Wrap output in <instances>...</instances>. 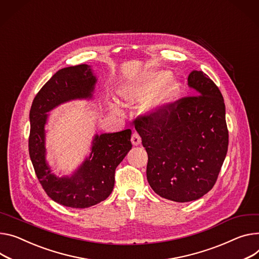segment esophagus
Masks as SVG:
<instances>
[{
	"mask_svg": "<svg viewBox=\"0 0 259 259\" xmlns=\"http://www.w3.org/2000/svg\"><path fill=\"white\" fill-rule=\"evenodd\" d=\"M132 143L134 146H138L141 144V137L139 136L138 133H134L132 136Z\"/></svg>",
	"mask_w": 259,
	"mask_h": 259,
	"instance_id": "obj_1",
	"label": "esophagus"
}]
</instances>
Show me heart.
I'll list each match as a JSON object with an SVG mask.
<instances>
[{
	"label": "heart",
	"mask_w": 259,
	"mask_h": 259,
	"mask_svg": "<svg viewBox=\"0 0 259 259\" xmlns=\"http://www.w3.org/2000/svg\"><path fill=\"white\" fill-rule=\"evenodd\" d=\"M183 90V83L176 76H169L167 70H152L140 78L121 84L117 92L125 104H140L154 96L145 108L147 115H157L173 105ZM112 110L120 113L117 106Z\"/></svg>",
	"instance_id": "1"
}]
</instances>
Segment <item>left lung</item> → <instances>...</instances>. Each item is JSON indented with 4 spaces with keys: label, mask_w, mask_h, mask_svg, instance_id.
<instances>
[{
    "label": "left lung",
    "mask_w": 259,
    "mask_h": 259,
    "mask_svg": "<svg viewBox=\"0 0 259 259\" xmlns=\"http://www.w3.org/2000/svg\"><path fill=\"white\" fill-rule=\"evenodd\" d=\"M188 85L196 96L135 121L148 154V184L158 196L175 202L197 200L210 191L228 149L220 90L199 70L191 71Z\"/></svg>",
    "instance_id": "1"
}]
</instances>
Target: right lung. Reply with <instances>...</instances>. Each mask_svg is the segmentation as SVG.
Returning <instances> with one entry per match:
<instances>
[{"instance_id":"1","label":"right lung","mask_w":259,"mask_h":259,"mask_svg":"<svg viewBox=\"0 0 259 259\" xmlns=\"http://www.w3.org/2000/svg\"><path fill=\"white\" fill-rule=\"evenodd\" d=\"M97 83L87 64L57 71L35 96L30 110L29 153L35 173L48 196L72 208H86L110 196L116 167L132 149V131L95 134L90 153L70 175H57L47 160V130L50 112L71 101H91Z\"/></svg>"}]
</instances>
